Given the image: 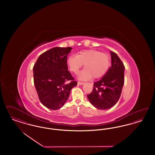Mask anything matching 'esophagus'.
I'll list each match as a JSON object with an SVG mask.
<instances>
[{"label": "esophagus", "mask_w": 155, "mask_h": 155, "mask_svg": "<svg viewBox=\"0 0 155 155\" xmlns=\"http://www.w3.org/2000/svg\"><path fill=\"white\" fill-rule=\"evenodd\" d=\"M77 84H78V85H83L84 83V82H80V81H78V82H77Z\"/></svg>", "instance_id": "34e87169"}]
</instances>
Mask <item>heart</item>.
I'll list each match as a JSON object with an SVG mask.
<instances>
[{"mask_svg": "<svg viewBox=\"0 0 155 155\" xmlns=\"http://www.w3.org/2000/svg\"><path fill=\"white\" fill-rule=\"evenodd\" d=\"M84 64L85 69L80 73L78 78L87 80L93 78H99L107 72L110 65L109 56L95 49L81 51L76 56L70 55L67 59V65L69 70L77 74Z\"/></svg>", "mask_w": 155, "mask_h": 155, "instance_id": "obj_1", "label": "heart"}]
</instances>
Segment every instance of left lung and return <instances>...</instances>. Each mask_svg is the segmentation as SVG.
Here are the masks:
<instances>
[{
	"instance_id": "left-lung-1",
	"label": "left lung",
	"mask_w": 155,
	"mask_h": 155,
	"mask_svg": "<svg viewBox=\"0 0 155 155\" xmlns=\"http://www.w3.org/2000/svg\"><path fill=\"white\" fill-rule=\"evenodd\" d=\"M111 66L99 81L94 83L87 95L90 103L100 110L110 109L118 102L124 82L125 67L114 52L110 51Z\"/></svg>"
}]
</instances>
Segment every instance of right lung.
Instances as JSON below:
<instances>
[{
    "mask_svg": "<svg viewBox=\"0 0 155 155\" xmlns=\"http://www.w3.org/2000/svg\"><path fill=\"white\" fill-rule=\"evenodd\" d=\"M72 48H53L41 54L33 67L34 82L41 102L48 109L63 106L77 85L68 70L67 59Z\"/></svg>",
    "mask_w": 155,
    "mask_h": 155,
    "instance_id": "add662e5",
    "label": "right lung"
}]
</instances>
